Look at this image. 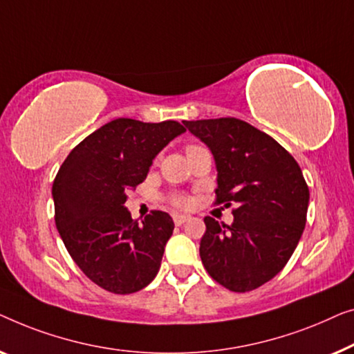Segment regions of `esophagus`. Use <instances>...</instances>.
Here are the masks:
<instances>
[{
  "label": "esophagus",
  "instance_id": "1",
  "mask_svg": "<svg viewBox=\"0 0 354 354\" xmlns=\"http://www.w3.org/2000/svg\"><path fill=\"white\" fill-rule=\"evenodd\" d=\"M187 220H189L187 215H175V216H173V221H175L176 226L184 225V223H186Z\"/></svg>",
  "mask_w": 354,
  "mask_h": 354
}]
</instances>
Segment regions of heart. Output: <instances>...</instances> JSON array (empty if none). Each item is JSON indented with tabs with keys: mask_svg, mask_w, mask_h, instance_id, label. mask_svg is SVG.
<instances>
[{
	"mask_svg": "<svg viewBox=\"0 0 354 354\" xmlns=\"http://www.w3.org/2000/svg\"><path fill=\"white\" fill-rule=\"evenodd\" d=\"M173 202H175V205H178V207H189V205H191V201H189V198H186V197H175V198H173Z\"/></svg>",
	"mask_w": 354,
	"mask_h": 354,
	"instance_id": "b5f03b06",
	"label": "heart"
}]
</instances>
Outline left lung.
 Wrapping results in <instances>:
<instances>
[{
	"instance_id": "obj_1",
	"label": "left lung",
	"mask_w": 354,
	"mask_h": 354,
	"mask_svg": "<svg viewBox=\"0 0 354 354\" xmlns=\"http://www.w3.org/2000/svg\"><path fill=\"white\" fill-rule=\"evenodd\" d=\"M183 123L215 158L216 203L236 205L231 226L203 218V266L229 290H253L282 271L305 229L310 191L301 168L277 141L239 118Z\"/></svg>"
}]
</instances>
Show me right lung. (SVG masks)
<instances>
[{"label":"right lung","instance_id":"right-lung-1","mask_svg":"<svg viewBox=\"0 0 354 354\" xmlns=\"http://www.w3.org/2000/svg\"><path fill=\"white\" fill-rule=\"evenodd\" d=\"M186 128L178 122L117 118L84 138L53 184L56 226L80 270L109 292H138L160 270L175 223L152 212L142 223L125 207L157 153Z\"/></svg>","mask_w":354,"mask_h":354}]
</instances>
